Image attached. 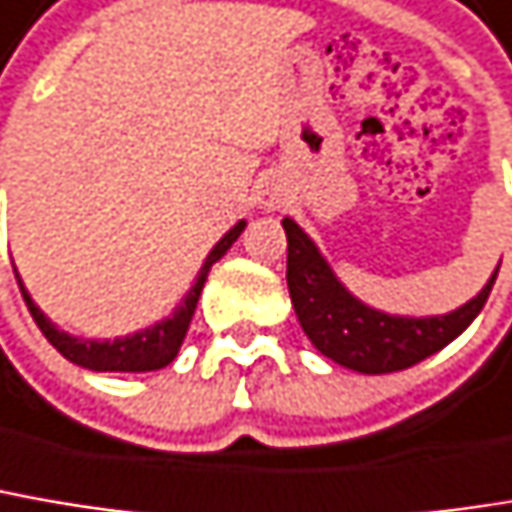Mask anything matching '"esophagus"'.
Segmentation results:
<instances>
[{
	"mask_svg": "<svg viewBox=\"0 0 512 512\" xmlns=\"http://www.w3.org/2000/svg\"><path fill=\"white\" fill-rule=\"evenodd\" d=\"M281 205V193L278 190H260V208L275 210Z\"/></svg>",
	"mask_w": 512,
	"mask_h": 512,
	"instance_id": "34e87169",
	"label": "esophagus"
}]
</instances>
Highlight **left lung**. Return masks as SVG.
<instances>
[{"instance_id": "8db88e82", "label": "left lung", "mask_w": 512, "mask_h": 512, "mask_svg": "<svg viewBox=\"0 0 512 512\" xmlns=\"http://www.w3.org/2000/svg\"><path fill=\"white\" fill-rule=\"evenodd\" d=\"M281 225L287 231V287L304 334L325 357L363 375L398 372L445 349L484 310L498 275L495 269L472 302L445 316H390L357 302L293 219Z\"/></svg>"}]
</instances>
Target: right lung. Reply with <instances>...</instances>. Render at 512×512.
I'll return each instance as SVG.
<instances>
[{"mask_svg": "<svg viewBox=\"0 0 512 512\" xmlns=\"http://www.w3.org/2000/svg\"><path fill=\"white\" fill-rule=\"evenodd\" d=\"M243 228H246V222H237V225L213 246V252H210L208 260H205V266H202V272H199L193 290L187 293L184 302L175 307V313H172L169 319L158 322L155 328L137 331V334H131V337H119L114 343H111V340H105V343H99V340H78V337H70V334L58 331V328L43 316V310L31 302V296L25 293L20 275H17V284H20V290H23L28 313L34 316V322H37V328L43 331V337H46L55 349L61 351L70 363L84 366V369H93V372H152V369H163V366H169V363L175 360V354H178L184 337H187L190 319H193V313H196V304H199V296H202V287H205V281H208L210 266L234 246V240L243 234Z\"/></svg>", "mask_w": 512, "mask_h": 512, "instance_id": "obj_1", "label": "right lung"}]
</instances>
